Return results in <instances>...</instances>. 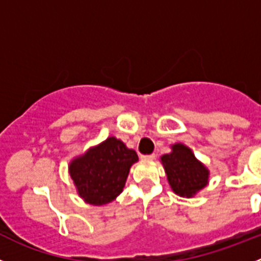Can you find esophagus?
<instances>
[{"label": "esophagus", "instance_id": "1", "mask_svg": "<svg viewBox=\"0 0 261 261\" xmlns=\"http://www.w3.org/2000/svg\"><path fill=\"white\" fill-rule=\"evenodd\" d=\"M154 157L155 155L154 154H147V155H142V160L143 161H152V160H154Z\"/></svg>", "mask_w": 261, "mask_h": 261}]
</instances>
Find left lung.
<instances>
[{"instance_id":"8db88e82","label":"left lung","mask_w":261,"mask_h":261,"mask_svg":"<svg viewBox=\"0 0 261 261\" xmlns=\"http://www.w3.org/2000/svg\"><path fill=\"white\" fill-rule=\"evenodd\" d=\"M172 192L192 198L208 184L210 170L197 160L192 149L182 143L171 145V152L160 158Z\"/></svg>"}]
</instances>
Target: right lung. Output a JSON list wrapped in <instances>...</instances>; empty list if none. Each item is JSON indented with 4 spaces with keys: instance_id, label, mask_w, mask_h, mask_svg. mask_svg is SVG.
<instances>
[{
    "instance_id": "right-lung-1",
    "label": "right lung",
    "mask_w": 261,
    "mask_h": 261,
    "mask_svg": "<svg viewBox=\"0 0 261 261\" xmlns=\"http://www.w3.org/2000/svg\"><path fill=\"white\" fill-rule=\"evenodd\" d=\"M138 154L125 143L109 136L69 162L68 171L79 196L92 206L111 203L122 193Z\"/></svg>"
}]
</instances>
